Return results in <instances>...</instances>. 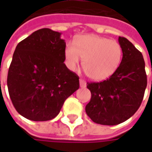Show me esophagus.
<instances>
[{"label": "esophagus", "mask_w": 152, "mask_h": 152, "mask_svg": "<svg viewBox=\"0 0 152 152\" xmlns=\"http://www.w3.org/2000/svg\"><path fill=\"white\" fill-rule=\"evenodd\" d=\"M80 86L81 88H86V82L83 79H80Z\"/></svg>", "instance_id": "obj_1"}]
</instances>
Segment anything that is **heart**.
Wrapping results in <instances>:
<instances>
[{
	"mask_svg": "<svg viewBox=\"0 0 152 152\" xmlns=\"http://www.w3.org/2000/svg\"><path fill=\"white\" fill-rule=\"evenodd\" d=\"M64 57L66 66L71 71H75L84 58L86 74L94 80H104L118 70L123 50L116 40L88 34L79 37L75 45L72 42L66 44Z\"/></svg>",
	"mask_w": 152,
	"mask_h": 152,
	"instance_id": "b5f03b06",
	"label": "heart"
}]
</instances>
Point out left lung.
<instances>
[{"mask_svg":"<svg viewBox=\"0 0 152 152\" xmlns=\"http://www.w3.org/2000/svg\"><path fill=\"white\" fill-rule=\"evenodd\" d=\"M123 50L118 70L101 82H88L91 99L86 112L91 120L103 125L127 121L139 108L147 85L145 62L140 51L126 38L119 37Z\"/></svg>","mask_w":152,"mask_h":152,"instance_id":"left-lung-1","label":"left lung"}]
</instances>
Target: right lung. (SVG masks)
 Wrapping results in <instances>:
<instances>
[{"instance_id":"1","label":"right lung","mask_w":152,"mask_h":152,"mask_svg":"<svg viewBox=\"0 0 152 152\" xmlns=\"http://www.w3.org/2000/svg\"><path fill=\"white\" fill-rule=\"evenodd\" d=\"M50 28L34 31L18 44L7 86L16 111L34 121L52 120L79 89V76L64 63L66 43Z\"/></svg>"}]
</instances>
